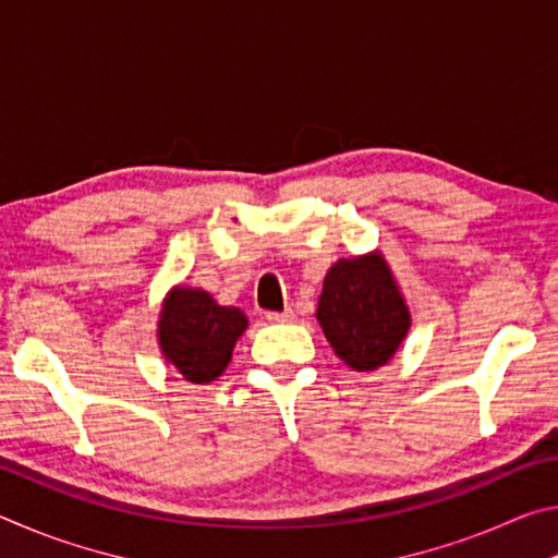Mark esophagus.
<instances>
[{"label":"esophagus","mask_w":558,"mask_h":558,"mask_svg":"<svg viewBox=\"0 0 558 558\" xmlns=\"http://www.w3.org/2000/svg\"><path fill=\"white\" fill-rule=\"evenodd\" d=\"M292 317H295V315H292V310H290V307H288V310H282V313H268V315H266V319H268V323H272V325H278V323H290Z\"/></svg>","instance_id":"esophagus-1"}]
</instances>
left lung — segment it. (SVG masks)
Wrapping results in <instances>:
<instances>
[{
  "instance_id": "left-lung-1",
  "label": "left lung",
  "mask_w": 558,
  "mask_h": 558,
  "mask_svg": "<svg viewBox=\"0 0 558 558\" xmlns=\"http://www.w3.org/2000/svg\"><path fill=\"white\" fill-rule=\"evenodd\" d=\"M315 315L335 354L354 372L389 364L411 329V310L381 251L339 258L327 270Z\"/></svg>"
}]
</instances>
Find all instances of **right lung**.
<instances>
[{"instance_id":"obj_1","label":"right lung","mask_w":558,"mask_h":558,"mask_svg":"<svg viewBox=\"0 0 558 558\" xmlns=\"http://www.w3.org/2000/svg\"><path fill=\"white\" fill-rule=\"evenodd\" d=\"M248 327L239 307H223L202 288L174 286L157 319L159 352L192 384H211L231 364L233 347Z\"/></svg>"}]
</instances>
